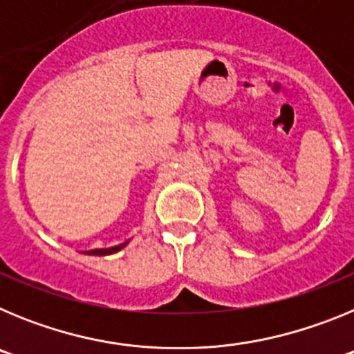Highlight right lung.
Instances as JSON below:
<instances>
[{
	"instance_id": "right-lung-1",
	"label": "right lung",
	"mask_w": 354,
	"mask_h": 354,
	"mask_svg": "<svg viewBox=\"0 0 354 354\" xmlns=\"http://www.w3.org/2000/svg\"><path fill=\"white\" fill-rule=\"evenodd\" d=\"M127 243H129V241H126V243H122V245H118V246H111V248H97V250H90L88 255H111V253L120 252V250L124 248V246H126Z\"/></svg>"
}]
</instances>
